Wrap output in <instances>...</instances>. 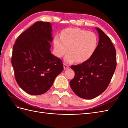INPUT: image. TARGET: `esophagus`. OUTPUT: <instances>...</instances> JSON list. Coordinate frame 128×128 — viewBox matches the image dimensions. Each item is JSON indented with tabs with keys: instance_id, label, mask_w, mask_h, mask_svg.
<instances>
[{
	"instance_id": "obj_1",
	"label": "esophagus",
	"mask_w": 128,
	"mask_h": 128,
	"mask_svg": "<svg viewBox=\"0 0 128 128\" xmlns=\"http://www.w3.org/2000/svg\"><path fill=\"white\" fill-rule=\"evenodd\" d=\"M69 68V66H68V65H66V63H64V69H68Z\"/></svg>"
}]
</instances>
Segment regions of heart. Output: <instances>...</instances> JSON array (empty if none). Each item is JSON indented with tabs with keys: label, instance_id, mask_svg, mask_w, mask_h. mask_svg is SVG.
<instances>
[{
	"label": "heart",
	"instance_id": "obj_1",
	"mask_svg": "<svg viewBox=\"0 0 128 128\" xmlns=\"http://www.w3.org/2000/svg\"><path fill=\"white\" fill-rule=\"evenodd\" d=\"M98 42L97 36L94 32L72 28L63 30L60 37L56 36L53 40L54 50L59 58L63 56L69 50L70 53L64 58L68 63L88 60L96 50Z\"/></svg>",
	"mask_w": 128,
	"mask_h": 128
}]
</instances>
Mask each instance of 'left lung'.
Listing matches in <instances>:
<instances>
[{"mask_svg": "<svg viewBox=\"0 0 128 128\" xmlns=\"http://www.w3.org/2000/svg\"><path fill=\"white\" fill-rule=\"evenodd\" d=\"M99 42L93 55L88 60L72 66L75 76L70 81L74 93L90 100L99 96L109 85L116 66V49L109 37L98 28Z\"/></svg>", "mask_w": 128, "mask_h": 128, "instance_id": "8db88e82", "label": "left lung"}]
</instances>
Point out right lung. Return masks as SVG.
I'll list each match as a JSON object with an SVG mask.
<instances>
[{
	"instance_id": "add662e5",
	"label": "right lung",
	"mask_w": 128,
	"mask_h": 128,
	"mask_svg": "<svg viewBox=\"0 0 128 128\" xmlns=\"http://www.w3.org/2000/svg\"><path fill=\"white\" fill-rule=\"evenodd\" d=\"M52 31L50 22L37 21L20 34L13 46L15 79L28 94L46 93L63 70L62 60L50 53Z\"/></svg>"
}]
</instances>
